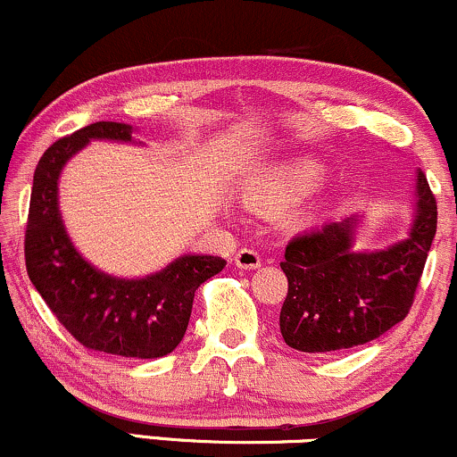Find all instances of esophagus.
I'll use <instances>...</instances> for the list:
<instances>
[{"label":"esophagus","mask_w":457,"mask_h":457,"mask_svg":"<svg viewBox=\"0 0 457 457\" xmlns=\"http://www.w3.org/2000/svg\"><path fill=\"white\" fill-rule=\"evenodd\" d=\"M235 264H237L239 269H258L261 267V256H258V252L250 250V247H244V250H239L237 256H235Z\"/></svg>","instance_id":"1"}]
</instances>
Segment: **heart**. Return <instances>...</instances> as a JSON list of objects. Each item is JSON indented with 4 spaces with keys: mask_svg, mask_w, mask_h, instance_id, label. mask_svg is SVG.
<instances>
[{
    "mask_svg": "<svg viewBox=\"0 0 457 457\" xmlns=\"http://www.w3.org/2000/svg\"><path fill=\"white\" fill-rule=\"evenodd\" d=\"M328 173L313 161H298L284 165L247 188V201L264 212H288L322 193Z\"/></svg>",
    "mask_w": 457,
    "mask_h": 457,
    "instance_id": "b5f03b06",
    "label": "heart"
}]
</instances>
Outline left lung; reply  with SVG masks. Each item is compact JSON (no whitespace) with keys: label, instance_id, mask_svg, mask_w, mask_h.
<instances>
[{"label":"left lung","instance_id":"8db88e82","mask_svg":"<svg viewBox=\"0 0 457 457\" xmlns=\"http://www.w3.org/2000/svg\"><path fill=\"white\" fill-rule=\"evenodd\" d=\"M356 213L298 235L279 262L288 295L279 330L292 349L341 352L377 339L407 318L436 235V199L421 171L409 235L384 250L358 252Z\"/></svg>","mask_w":457,"mask_h":457}]
</instances>
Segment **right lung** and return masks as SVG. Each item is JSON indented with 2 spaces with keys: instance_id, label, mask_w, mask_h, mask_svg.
<instances>
[{
  "instance_id": "right-lung-1",
  "label": "right lung",
  "mask_w": 457,
  "mask_h": 457,
  "mask_svg": "<svg viewBox=\"0 0 457 457\" xmlns=\"http://www.w3.org/2000/svg\"><path fill=\"white\" fill-rule=\"evenodd\" d=\"M131 133L125 122H95L44 152L33 173L25 264L50 312L84 347L122 358H161L184 339L196 288L227 261L184 254L148 278H114L84 261L59 212L65 162L91 139L133 142Z\"/></svg>"
}]
</instances>
